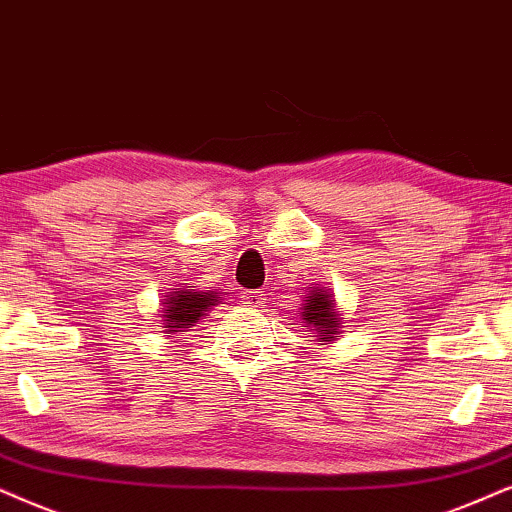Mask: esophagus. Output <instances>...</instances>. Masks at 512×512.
Wrapping results in <instances>:
<instances>
[{
    "mask_svg": "<svg viewBox=\"0 0 512 512\" xmlns=\"http://www.w3.org/2000/svg\"><path fill=\"white\" fill-rule=\"evenodd\" d=\"M243 302L252 309H262L267 304V297H264V293H257V290H250V293L243 295Z\"/></svg>",
    "mask_w": 512,
    "mask_h": 512,
    "instance_id": "1",
    "label": "esophagus"
}]
</instances>
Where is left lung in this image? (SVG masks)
<instances>
[{
	"instance_id": "8db88e82",
	"label": "left lung",
	"mask_w": 512,
	"mask_h": 512,
	"mask_svg": "<svg viewBox=\"0 0 512 512\" xmlns=\"http://www.w3.org/2000/svg\"><path fill=\"white\" fill-rule=\"evenodd\" d=\"M302 323L304 328L316 333L319 342H331L340 338V314L335 312V297L331 290L314 288L307 293L302 304Z\"/></svg>"
}]
</instances>
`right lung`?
<instances>
[{"label": "right lung", "instance_id": "add662e5", "mask_svg": "<svg viewBox=\"0 0 512 512\" xmlns=\"http://www.w3.org/2000/svg\"><path fill=\"white\" fill-rule=\"evenodd\" d=\"M219 302V293L215 290H196V286L174 288L170 295H165L163 302V321L167 333H179L181 328H191Z\"/></svg>", "mask_w": 512, "mask_h": 512}]
</instances>
